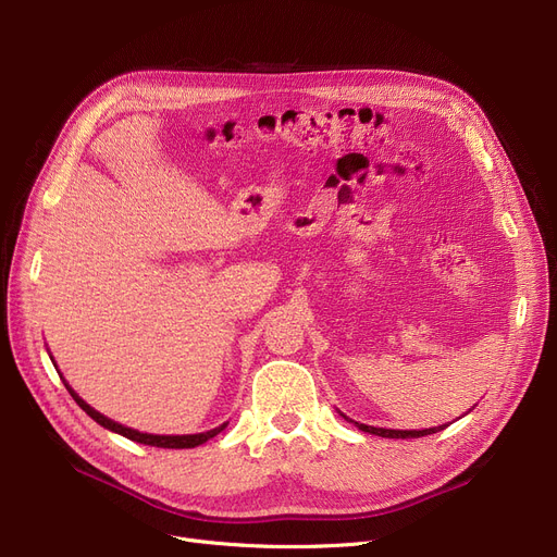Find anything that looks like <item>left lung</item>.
<instances>
[{"label": "left lung", "instance_id": "1", "mask_svg": "<svg viewBox=\"0 0 557 557\" xmlns=\"http://www.w3.org/2000/svg\"><path fill=\"white\" fill-rule=\"evenodd\" d=\"M361 431H366V433H374V435H382V437H422V435H429V433H435V431H441V429H445V426H433V429H422V431H395V429H376V426H368V424H359V422H355Z\"/></svg>", "mask_w": 557, "mask_h": 557}]
</instances>
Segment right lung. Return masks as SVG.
<instances>
[{
  "instance_id": "1",
  "label": "right lung",
  "mask_w": 557,
  "mask_h": 557,
  "mask_svg": "<svg viewBox=\"0 0 557 557\" xmlns=\"http://www.w3.org/2000/svg\"><path fill=\"white\" fill-rule=\"evenodd\" d=\"M53 366H55V363H53ZM63 384H65V388L70 391V395L74 397V401H76V404L83 408V411H85L87 416H90L97 424H101V426L108 429V431H114V433H120V435L128 437V441L141 443V445L162 447V449H191V447H198V445H202V443H208L210 437H214L216 433H221V431L227 426V422H225V424H221V426H216V429H212V431L191 433V435H153V433H139V431H135V429H128V426H124V424H116V422L108 420L106 416H101L99 411H95V408H92L90 404H85V401L72 391V386L65 382V379H63Z\"/></svg>"
}]
</instances>
